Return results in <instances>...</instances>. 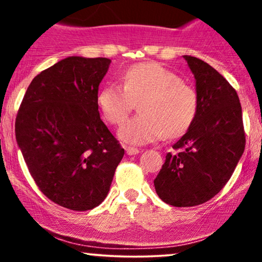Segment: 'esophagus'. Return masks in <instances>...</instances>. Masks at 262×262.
<instances>
[{
	"mask_svg": "<svg viewBox=\"0 0 262 262\" xmlns=\"http://www.w3.org/2000/svg\"><path fill=\"white\" fill-rule=\"evenodd\" d=\"M140 150L138 148H134V146H125V152H127L128 155H137L139 154Z\"/></svg>",
	"mask_w": 262,
	"mask_h": 262,
	"instance_id": "34e87169",
	"label": "esophagus"
}]
</instances>
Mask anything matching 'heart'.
Here are the masks:
<instances>
[{
    "instance_id": "obj_1",
    "label": "heart",
    "mask_w": 262,
    "mask_h": 262,
    "mask_svg": "<svg viewBox=\"0 0 262 262\" xmlns=\"http://www.w3.org/2000/svg\"><path fill=\"white\" fill-rule=\"evenodd\" d=\"M123 85L108 83L98 92L97 103L111 124L125 122L139 102V116L119 129V138L146 144L185 133L197 113V93L179 75L158 62H140L122 76Z\"/></svg>"
}]
</instances>
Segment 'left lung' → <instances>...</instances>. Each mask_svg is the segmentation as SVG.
Returning <instances> with one entry per match:
<instances>
[{
	"instance_id": "1",
	"label": "left lung",
	"mask_w": 262,
	"mask_h": 262,
	"mask_svg": "<svg viewBox=\"0 0 262 262\" xmlns=\"http://www.w3.org/2000/svg\"><path fill=\"white\" fill-rule=\"evenodd\" d=\"M196 80L194 121L169 152L154 180L158 196L175 207L202 204L224 187L245 149L243 113L235 90L215 69L183 55Z\"/></svg>"
}]
</instances>
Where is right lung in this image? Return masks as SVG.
I'll use <instances>...</instances> for the list:
<instances>
[{"label": "right lung", "mask_w": 262, "mask_h": 262, "mask_svg": "<svg viewBox=\"0 0 262 262\" xmlns=\"http://www.w3.org/2000/svg\"><path fill=\"white\" fill-rule=\"evenodd\" d=\"M107 58L69 56L33 79L16 118L29 172L53 202L89 210L103 202L124 149L102 122L98 86Z\"/></svg>", "instance_id": "right-lung-1"}]
</instances>
